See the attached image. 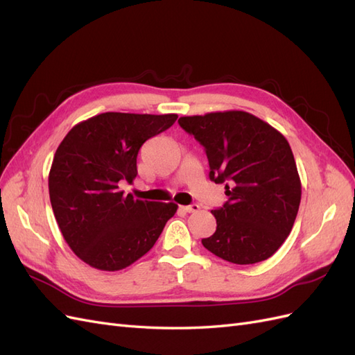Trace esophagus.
I'll use <instances>...</instances> for the list:
<instances>
[{
  "mask_svg": "<svg viewBox=\"0 0 355 355\" xmlns=\"http://www.w3.org/2000/svg\"><path fill=\"white\" fill-rule=\"evenodd\" d=\"M182 210H185L187 213H196V211L200 210V206H198V204H191V206L182 207Z\"/></svg>",
  "mask_w": 355,
  "mask_h": 355,
  "instance_id": "esophagus-1",
  "label": "esophagus"
}]
</instances>
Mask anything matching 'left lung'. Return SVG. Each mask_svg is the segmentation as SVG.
I'll return each instance as SVG.
<instances>
[{
    "label": "left lung",
    "mask_w": 355,
    "mask_h": 355,
    "mask_svg": "<svg viewBox=\"0 0 355 355\" xmlns=\"http://www.w3.org/2000/svg\"><path fill=\"white\" fill-rule=\"evenodd\" d=\"M179 125L204 146L209 178L228 196L211 210L216 231L202 245L237 265L271 257L293 228L302 194L286 137L244 111L180 116Z\"/></svg>",
    "instance_id": "left-lung-1"
}]
</instances>
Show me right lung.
I'll return each mask as SVG.
<instances>
[{
    "label": "right lung",
    "mask_w": 355,
    "mask_h": 355,
    "mask_svg": "<svg viewBox=\"0 0 355 355\" xmlns=\"http://www.w3.org/2000/svg\"><path fill=\"white\" fill-rule=\"evenodd\" d=\"M178 120L176 114L105 112L73 125L49 175L53 213L63 239L96 270L118 271L153 249L175 202L142 201L120 191L137 176L141 146Z\"/></svg>",
    "instance_id": "right-lung-1"
}]
</instances>
